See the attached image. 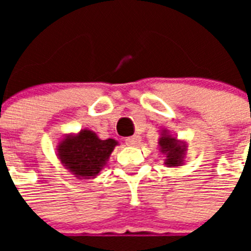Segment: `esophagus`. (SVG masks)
<instances>
[{
    "mask_svg": "<svg viewBox=\"0 0 251 251\" xmlns=\"http://www.w3.org/2000/svg\"><path fill=\"white\" fill-rule=\"evenodd\" d=\"M125 142L127 146H137L141 142V137L139 135H133V137L126 138Z\"/></svg>",
    "mask_w": 251,
    "mask_h": 251,
    "instance_id": "esophagus-1",
    "label": "esophagus"
}]
</instances>
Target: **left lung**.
<instances>
[{
    "label": "left lung",
    "mask_w": 251,
    "mask_h": 251,
    "mask_svg": "<svg viewBox=\"0 0 251 251\" xmlns=\"http://www.w3.org/2000/svg\"><path fill=\"white\" fill-rule=\"evenodd\" d=\"M159 147L160 152L165 155L164 164L168 168H177L183 165L185 156H186L187 143L181 141L168 130H161L160 138H159Z\"/></svg>",
    "instance_id": "obj_1"
}]
</instances>
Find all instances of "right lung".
<instances>
[{
	"instance_id": "obj_1",
	"label": "right lung",
	"mask_w": 251,
	"mask_h": 251,
	"mask_svg": "<svg viewBox=\"0 0 251 251\" xmlns=\"http://www.w3.org/2000/svg\"><path fill=\"white\" fill-rule=\"evenodd\" d=\"M118 145L112 138L102 141L88 129L66 134L57 145V157L78 179L95 178L109 160Z\"/></svg>"
}]
</instances>
